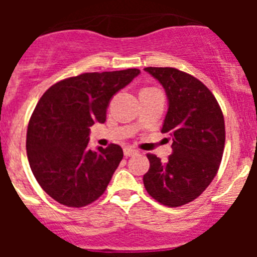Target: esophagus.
I'll return each mask as SVG.
<instances>
[{
    "instance_id": "34e87169",
    "label": "esophagus",
    "mask_w": 257,
    "mask_h": 257,
    "mask_svg": "<svg viewBox=\"0 0 257 257\" xmlns=\"http://www.w3.org/2000/svg\"><path fill=\"white\" fill-rule=\"evenodd\" d=\"M123 153L126 157H131V156H135V154H138V151L134 148H130V147H126V148L123 149Z\"/></svg>"
}]
</instances>
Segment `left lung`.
Returning a JSON list of instances; mask_svg holds the SVG:
<instances>
[{
	"mask_svg": "<svg viewBox=\"0 0 257 257\" xmlns=\"http://www.w3.org/2000/svg\"><path fill=\"white\" fill-rule=\"evenodd\" d=\"M165 88L167 113L163 134L172 138V154L151 163L143 181L156 201L179 207L201 196L213 180L224 152L225 124L212 92L196 77L175 68H144Z\"/></svg>",
	"mask_w": 257,
	"mask_h": 257,
	"instance_id": "left-lung-1",
	"label": "left lung"
}]
</instances>
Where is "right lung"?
I'll use <instances>...</instances> for the list:
<instances>
[{
    "label": "right lung",
    "instance_id": "add662e5",
    "mask_svg": "<svg viewBox=\"0 0 257 257\" xmlns=\"http://www.w3.org/2000/svg\"><path fill=\"white\" fill-rule=\"evenodd\" d=\"M139 69L83 73L42 95L27 131V156L41 188L68 207H83L105 192L123 158L119 145L88 148L90 127L104 123L112 97Z\"/></svg>",
    "mask_w": 257,
    "mask_h": 257
}]
</instances>
